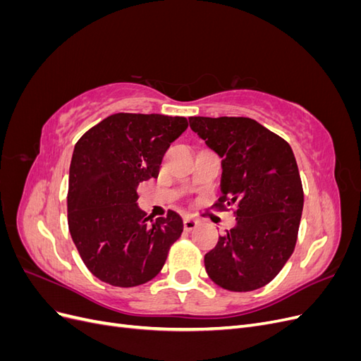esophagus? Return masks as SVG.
Masks as SVG:
<instances>
[{
    "label": "esophagus",
    "instance_id": "34e87169",
    "mask_svg": "<svg viewBox=\"0 0 361 361\" xmlns=\"http://www.w3.org/2000/svg\"><path fill=\"white\" fill-rule=\"evenodd\" d=\"M197 224H199V221L197 220H194V218H191V216H185L183 218V228L185 231H194L195 227H197Z\"/></svg>",
    "mask_w": 361,
    "mask_h": 361
}]
</instances>
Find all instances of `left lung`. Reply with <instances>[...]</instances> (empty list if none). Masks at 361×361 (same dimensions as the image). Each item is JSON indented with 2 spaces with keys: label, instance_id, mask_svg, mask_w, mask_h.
Masks as SVG:
<instances>
[{
  "label": "left lung",
  "instance_id": "obj_1",
  "mask_svg": "<svg viewBox=\"0 0 361 361\" xmlns=\"http://www.w3.org/2000/svg\"><path fill=\"white\" fill-rule=\"evenodd\" d=\"M190 126L221 158V197L236 224L204 256L223 289L248 292L274 279L297 244L304 194L297 161L281 137L248 117H190Z\"/></svg>",
  "mask_w": 361,
  "mask_h": 361
}]
</instances>
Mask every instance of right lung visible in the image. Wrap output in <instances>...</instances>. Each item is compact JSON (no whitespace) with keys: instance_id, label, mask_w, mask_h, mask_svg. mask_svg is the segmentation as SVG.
Segmentation results:
<instances>
[{"instance_id":"1","label":"right lung","mask_w":361,"mask_h":361,"mask_svg":"<svg viewBox=\"0 0 361 361\" xmlns=\"http://www.w3.org/2000/svg\"><path fill=\"white\" fill-rule=\"evenodd\" d=\"M187 128L185 117L117 113L75 145L69 232L85 267L108 285L133 288L154 279L180 236L183 223L174 211L149 223L137 187L158 178L164 154Z\"/></svg>"}]
</instances>
